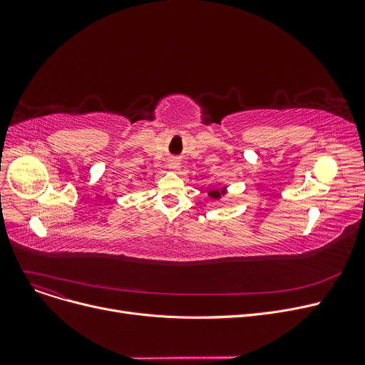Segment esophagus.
<instances>
[{
	"label": "esophagus",
	"mask_w": 365,
	"mask_h": 365,
	"mask_svg": "<svg viewBox=\"0 0 365 365\" xmlns=\"http://www.w3.org/2000/svg\"><path fill=\"white\" fill-rule=\"evenodd\" d=\"M168 167H170V168H178V167H179V163H178V161H170V163H168Z\"/></svg>",
	"instance_id": "esophagus-1"
}]
</instances>
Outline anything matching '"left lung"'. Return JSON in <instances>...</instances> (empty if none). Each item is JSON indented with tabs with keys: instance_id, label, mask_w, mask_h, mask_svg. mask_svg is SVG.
<instances>
[{
	"instance_id": "left-lung-1",
	"label": "left lung",
	"mask_w": 365,
	"mask_h": 365,
	"mask_svg": "<svg viewBox=\"0 0 365 365\" xmlns=\"http://www.w3.org/2000/svg\"><path fill=\"white\" fill-rule=\"evenodd\" d=\"M226 194V187H222V189H216V190H210L208 192V197L210 198H213V200H219L222 195H225Z\"/></svg>"
}]
</instances>
